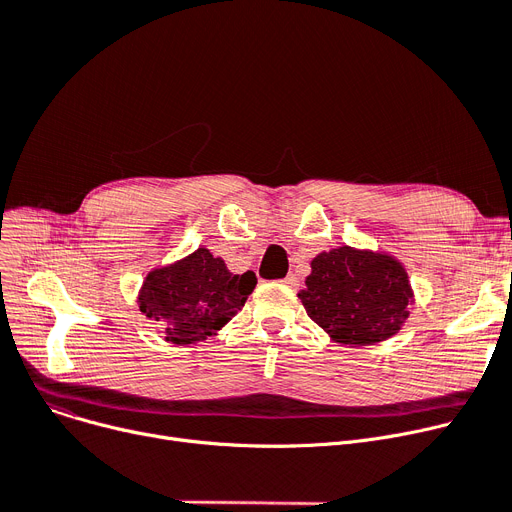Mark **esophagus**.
<instances>
[{"instance_id": "esophagus-1", "label": "esophagus", "mask_w": 512, "mask_h": 512, "mask_svg": "<svg viewBox=\"0 0 512 512\" xmlns=\"http://www.w3.org/2000/svg\"><path fill=\"white\" fill-rule=\"evenodd\" d=\"M283 283H285L287 287H297V285H299V279H297L295 275H287V277L283 279Z\"/></svg>"}]
</instances>
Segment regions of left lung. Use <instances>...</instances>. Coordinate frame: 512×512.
Masks as SVG:
<instances>
[{
    "instance_id": "8db88e82",
    "label": "left lung",
    "mask_w": 512,
    "mask_h": 512,
    "mask_svg": "<svg viewBox=\"0 0 512 512\" xmlns=\"http://www.w3.org/2000/svg\"><path fill=\"white\" fill-rule=\"evenodd\" d=\"M310 268L297 297L335 343L362 347L395 337L415 304L407 268L388 252L339 246L312 258Z\"/></svg>"
}]
</instances>
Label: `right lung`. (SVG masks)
Returning <instances> with one entry per match:
<instances>
[{"label": "right lung", "instance_id": "right-lung-1", "mask_svg": "<svg viewBox=\"0 0 512 512\" xmlns=\"http://www.w3.org/2000/svg\"><path fill=\"white\" fill-rule=\"evenodd\" d=\"M254 287V273L233 275L223 258L200 246L148 270L136 302L148 320L163 328L167 343L194 345L215 337L244 308Z\"/></svg>", "mask_w": 512, "mask_h": 512}]
</instances>
